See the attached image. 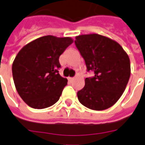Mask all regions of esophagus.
<instances>
[{
    "instance_id": "1",
    "label": "esophagus",
    "mask_w": 145,
    "mask_h": 145,
    "mask_svg": "<svg viewBox=\"0 0 145 145\" xmlns=\"http://www.w3.org/2000/svg\"><path fill=\"white\" fill-rule=\"evenodd\" d=\"M68 80H69L70 82H72V81H74V78H68Z\"/></svg>"
}]
</instances>
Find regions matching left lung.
<instances>
[{
  "instance_id": "left-lung-1",
  "label": "left lung",
  "mask_w": 145,
  "mask_h": 145,
  "mask_svg": "<svg viewBox=\"0 0 145 145\" xmlns=\"http://www.w3.org/2000/svg\"><path fill=\"white\" fill-rule=\"evenodd\" d=\"M74 43L85 59L87 71L95 74L85 79V86L77 93L78 101L95 111L111 108L129 82V56L117 41L98 34L78 35Z\"/></svg>"
}]
</instances>
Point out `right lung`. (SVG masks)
Segmentation results:
<instances>
[{"label": "right lung", "mask_w": 145, "mask_h": 145, "mask_svg": "<svg viewBox=\"0 0 145 145\" xmlns=\"http://www.w3.org/2000/svg\"><path fill=\"white\" fill-rule=\"evenodd\" d=\"M70 37L47 35L21 48L12 63L15 86L30 108L43 109L59 101L67 79L59 75V58L70 44Z\"/></svg>", "instance_id": "1"}]
</instances>
